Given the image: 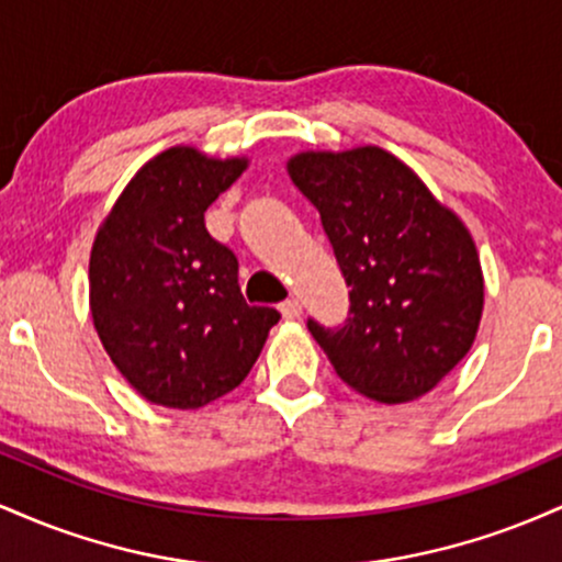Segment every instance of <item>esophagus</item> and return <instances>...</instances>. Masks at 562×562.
Instances as JSON below:
<instances>
[{"label":"esophagus","mask_w":562,"mask_h":562,"mask_svg":"<svg viewBox=\"0 0 562 562\" xmlns=\"http://www.w3.org/2000/svg\"><path fill=\"white\" fill-rule=\"evenodd\" d=\"M280 312H282V317H285V319H299L301 317V301L295 299V295H293V299L282 301Z\"/></svg>","instance_id":"esophagus-1"}]
</instances>
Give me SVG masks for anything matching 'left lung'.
Wrapping results in <instances>:
<instances>
[{
    "mask_svg": "<svg viewBox=\"0 0 562 562\" xmlns=\"http://www.w3.org/2000/svg\"><path fill=\"white\" fill-rule=\"evenodd\" d=\"M288 171L319 211L351 288L344 325L306 322L338 378L383 404L436 389L470 351L483 312L465 224L380 147L301 153Z\"/></svg>",
    "mask_w": 562,
    "mask_h": 562,
    "instance_id": "left-lung-1",
    "label": "left lung"
}]
</instances>
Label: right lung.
I'll return each mask as SVG.
<instances>
[{"label": "right lung", "instance_id": "1", "mask_svg": "<svg viewBox=\"0 0 562 562\" xmlns=\"http://www.w3.org/2000/svg\"><path fill=\"white\" fill-rule=\"evenodd\" d=\"M245 160L171 147L137 171L89 261V303L102 346L147 402L198 409L243 383L280 322L248 306L237 256L205 229V211Z\"/></svg>", "mask_w": 562, "mask_h": 562}]
</instances>
